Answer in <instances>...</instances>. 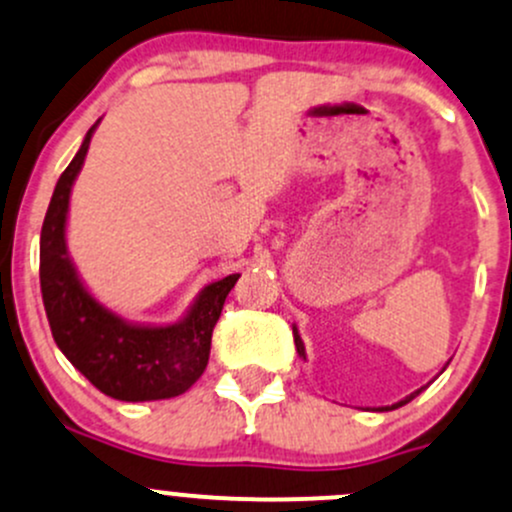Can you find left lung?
Segmentation results:
<instances>
[{
    "label": "left lung",
    "instance_id": "1",
    "mask_svg": "<svg viewBox=\"0 0 512 512\" xmlns=\"http://www.w3.org/2000/svg\"><path fill=\"white\" fill-rule=\"evenodd\" d=\"M293 340H295V350H298V355H300V357H303V360H305V347H303V340H300L298 330H295V328H293ZM421 389H424V387H421ZM421 389H416V392H412V394H409V397H404V399H402V402L392 404V407H382V409H379V412H389V409H397V407H404V404H407V402H412V399L416 397V394H419V392H421Z\"/></svg>",
    "mask_w": 512,
    "mask_h": 512
}]
</instances>
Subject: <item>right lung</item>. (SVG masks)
<instances>
[{
	"instance_id": "right-lung-1",
	"label": "right lung",
	"mask_w": 512,
	"mask_h": 512,
	"mask_svg": "<svg viewBox=\"0 0 512 512\" xmlns=\"http://www.w3.org/2000/svg\"><path fill=\"white\" fill-rule=\"evenodd\" d=\"M98 123L56 182L41 226L39 278L51 335L68 362L108 397L120 402L179 397L207 370L214 325L239 273L204 286L187 315L172 325L128 323L88 293L68 254L66 219L73 182Z\"/></svg>"
}]
</instances>
